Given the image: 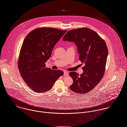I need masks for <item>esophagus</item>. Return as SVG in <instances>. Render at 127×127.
<instances>
[{"instance_id":"obj_1","label":"esophagus","mask_w":127,"mask_h":127,"mask_svg":"<svg viewBox=\"0 0 127 127\" xmlns=\"http://www.w3.org/2000/svg\"><path fill=\"white\" fill-rule=\"evenodd\" d=\"M64 76H68V73L67 72H64Z\"/></svg>"}]
</instances>
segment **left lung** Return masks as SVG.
Returning <instances> with one entry per match:
<instances>
[{
  "label": "left lung",
  "instance_id": "obj_1",
  "mask_svg": "<svg viewBox=\"0 0 127 127\" xmlns=\"http://www.w3.org/2000/svg\"><path fill=\"white\" fill-rule=\"evenodd\" d=\"M64 41L74 42L78 47L79 60L85 65L80 76L71 72L73 80L70 89L74 92L84 94L89 92L100 82L104 76L108 50L104 40L96 32L87 28L69 31Z\"/></svg>",
  "mask_w": 127,
  "mask_h": 127
}]
</instances>
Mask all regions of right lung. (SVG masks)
<instances>
[{
	"label": "right lung",
	"mask_w": 127,
	"mask_h": 127,
	"mask_svg": "<svg viewBox=\"0 0 127 127\" xmlns=\"http://www.w3.org/2000/svg\"><path fill=\"white\" fill-rule=\"evenodd\" d=\"M52 28H39L31 31L23 41L18 59V67L27 85L36 93L48 91L64 74L60 70L46 67L54 46L65 34Z\"/></svg>",
	"instance_id": "right-lung-1"
}]
</instances>
